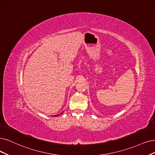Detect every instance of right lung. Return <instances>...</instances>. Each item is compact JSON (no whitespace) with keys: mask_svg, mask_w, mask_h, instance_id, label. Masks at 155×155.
<instances>
[{"mask_svg":"<svg viewBox=\"0 0 155 155\" xmlns=\"http://www.w3.org/2000/svg\"><path fill=\"white\" fill-rule=\"evenodd\" d=\"M59 115H60V114H57V115H55V116H52L55 117V116H59Z\"/></svg>","mask_w":155,"mask_h":155,"instance_id":"right-lung-1","label":"right lung"}]
</instances>
